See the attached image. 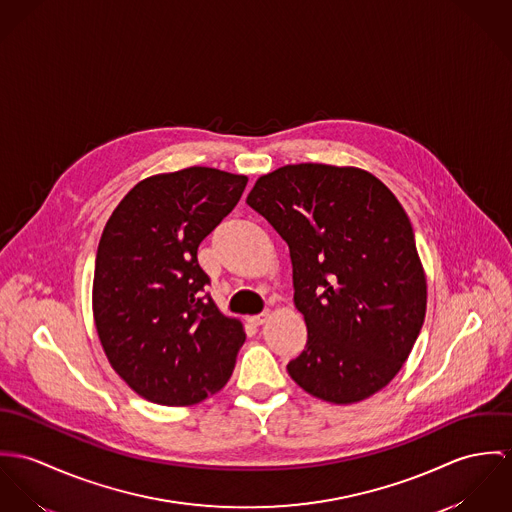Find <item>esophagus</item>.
<instances>
[{
  "label": "esophagus",
  "instance_id": "obj_1",
  "mask_svg": "<svg viewBox=\"0 0 512 512\" xmlns=\"http://www.w3.org/2000/svg\"><path fill=\"white\" fill-rule=\"evenodd\" d=\"M267 320H269V312H263V314L251 316V318H249V324H251V326H263Z\"/></svg>",
  "mask_w": 512,
  "mask_h": 512
}]
</instances>
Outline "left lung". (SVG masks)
Here are the masks:
<instances>
[{"label":"left lung","instance_id":"left-lung-1","mask_svg":"<svg viewBox=\"0 0 512 512\" xmlns=\"http://www.w3.org/2000/svg\"><path fill=\"white\" fill-rule=\"evenodd\" d=\"M247 204L283 237L308 341L286 369L312 397L353 404L387 387L420 334L426 275L397 196L371 172L318 163L257 178Z\"/></svg>","mask_w":512,"mask_h":512}]
</instances>
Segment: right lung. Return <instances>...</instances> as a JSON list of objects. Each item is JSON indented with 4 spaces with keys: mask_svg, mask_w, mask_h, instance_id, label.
Instances as JSON below:
<instances>
[{
    "mask_svg": "<svg viewBox=\"0 0 512 512\" xmlns=\"http://www.w3.org/2000/svg\"><path fill=\"white\" fill-rule=\"evenodd\" d=\"M245 174L190 167L137 182L110 216L96 255L92 310L115 373L163 406L218 393L245 341L204 286L198 245L239 202Z\"/></svg>",
    "mask_w": 512,
    "mask_h": 512,
    "instance_id": "right-lung-1",
    "label": "right lung"
}]
</instances>
